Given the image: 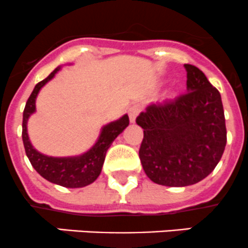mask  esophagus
I'll use <instances>...</instances> for the list:
<instances>
[{"instance_id": "esophagus-1", "label": "esophagus", "mask_w": 248, "mask_h": 248, "mask_svg": "<svg viewBox=\"0 0 248 248\" xmlns=\"http://www.w3.org/2000/svg\"><path fill=\"white\" fill-rule=\"evenodd\" d=\"M140 111H141V106H140V104H133V106L128 109L129 121H131L132 124H134V122H136L137 116L140 114Z\"/></svg>"}]
</instances>
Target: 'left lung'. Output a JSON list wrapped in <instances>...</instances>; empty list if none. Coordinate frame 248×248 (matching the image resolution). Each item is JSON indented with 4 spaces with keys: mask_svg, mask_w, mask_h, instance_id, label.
<instances>
[{
    "mask_svg": "<svg viewBox=\"0 0 248 248\" xmlns=\"http://www.w3.org/2000/svg\"><path fill=\"white\" fill-rule=\"evenodd\" d=\"M187 92L172 101L151 103L137 124L144 129L139 150L142 169L162 186L184 187L207 176L227 144L221 94L205 74L185 64Z\"/></svg>",
    "mask_w": 248,
    "mask_h": 248,
    "instance_id": "8db88e82",
    "label": "left lung"
}]
</instances>
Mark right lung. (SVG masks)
Returning a JSON list of instances; mask_svg holds the SVG:
<instances>
[{"label": "right lung", "instance_id": "right-lung-1", "mask_svg": "<svg viewBox=\"0 0 248 248\" xmlns=\"http://www.w3.org/2000/svg\"><path fill=\"white\" fill-rule=\"evenodd\" d=\"M61 69L57 67L46 79L39 81L34 86L31 96L26 102L22 115V141H24L26 156L29 157L32 167L41 176L52 184L67 187V188H80L92 184L99 176L103 167L106 154L111 142L124 132L129 124L128 115H124L116 121L106 124L102 128L96 144L80 156L73 157H51L41 154L32 146L27 134V121L29 117L36 111V98L38 92L47 81L55 77Z\"/></svg>", "mask_w": 248, "mask_h": 248}]
</instances>
